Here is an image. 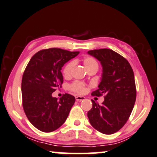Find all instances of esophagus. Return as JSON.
<instances>
[{
    "label": "esophagus",
    "mask_w": 157,
    "mask_h": 157,
    "mask_svg": "<svg viewBox=\"0 0 157 157\" xmlns=\"http://www.w3.org/2000/svg\"><path fill=\"white\" fill-rule=\"evenodd\" d=\"M75 99H76L77 101H82V100H85V98L83 97V96H76Z\"/></svg>",
    "instance_id": "1"
}]
</instances>
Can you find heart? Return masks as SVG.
<instances>
[{
	"label": "heart",
	"instance_id": "1",
	"mask_svg": "<svg viewBox=\"0 0 157 157\" xmlns=\"http://www.w3.org/2000/svg\"><path fill=\"white\" fill-rule=\"evenodd\" d=\"M83 64H84L85 67L86 68L87 70H88L89 69L93 68V67H98V64L96 60L93 57H85L83 59ZM75 62L71 61L66 64L64 66V70H63V74L65 77L70 76V75L72 74V70L75 67ZM70 89L71 90L76 92L78 93H83L85 90V85L82 82H79V81H76L74 82L72 84L70 85Z\"/></svg>",
	"mask_w": 157,
	"mask_h": 157
}]
</instances>
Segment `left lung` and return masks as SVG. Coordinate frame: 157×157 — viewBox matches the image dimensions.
<instances>
[{"instance_id":"obj_1","label":"left lung","mask_w":157,"mask_h":157,"mask_svg":"<svg viewBox=\"0 0 157 157\" xmlns=\"http://www.w3.org/2000/svg\"><path fill=\"white\" fill-rule=\"evenodd\" d=\"M87 54L100 62L103 73L93 96H104L102 105L92 100L87 113L90 123L104 134H113L124 126L132 112L136 98L134 74L129 62L109 49H94Z\"/></svg>"}]
</instances>
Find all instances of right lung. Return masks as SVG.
Instances as JSON below:
<instances>
[{"label": "right lung", "mask_w": 157, "mask_h": 157, "mask_svg": "<svg viewBox=\"0 0 157 157\" xmlns=\"http://www.w3.org/2000/svg\"><path fill=\"white\" fill-rule=\"evenodd\" d=\"M79 53L57 48L43 49L27 64L21 82L23 108L31 124L39 131L57 130L67 118L75 98L65 93L58 100L52 93L63 83L62 67Z\"/></svg>", "instance_id": "obj_1"}]
</instances>
